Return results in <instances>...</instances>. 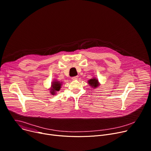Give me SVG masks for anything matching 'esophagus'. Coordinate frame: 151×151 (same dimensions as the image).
Instances as JSON below:
<instances>
[{
    "label": "esophagus",
    "instance_id": "1",
    "mask_svg": "<svg viewBox=\"0 0 151 151\" xmlns=\"http://www.w3.org/2000/svg\"><path fill=\"white\" fill-rule=\"evenodd\" d=\"M78 76H74V77H72V79L73 80H77L78 79Z\"/></svg>",
    "mask_w": 151,
    "mask_h": 151
}]
</instances>
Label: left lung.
<instances>
[{
	"label": "left lung",
	"instance_id": "8db88e82",
	"mask_svg": "<svg viewBox=\"0 0 151 151\" xmlns=\"http://www.w3.org/2000/svg\"><path fill=\"white\" fill-rule=\"evenodd\" d=\"M88 83L89 84V85L92 86V87L94 88H96L97 86H98L99 85V82H98V80L96 78H92V79H90L88 81Z\"/></svg>",
	"mask_w": 151,
	"mask_h": 151
}]
</instances>
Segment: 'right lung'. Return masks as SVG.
<instances>
[{"mask_svg":"<svg viewBox=\"0 0 151 151\" xmlns=\"http://www.w3.org/2000/svg\"><path fill=\"white\" fill-rule=\"evenodd\" d=\"M61 85V83H60V82H57V81H55V82L52 83V89H51V93L54 95L55 91H59L60 89Z\"/></svg>","mask_w":151,"mask_h":151,"instance_id":"1","label":"right lung"}]
</instances>
